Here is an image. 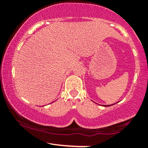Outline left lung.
Instances as JSON below:
<instances>
[{"instance_id": "8db88e82", "label": "left lung", "mask_w": 148, "mask_h": 148, "mask_svg": "<svg viewBox=\"0 0 148 148\" xmlns=\"http://www.w3.org/2000/svg\"><path fill=\"white\" fill-rule=\"evenodd\" d=\"M106 106H108V107H110V106H111V105H104V107H106Z\"/></svg>"}]
</instances>
